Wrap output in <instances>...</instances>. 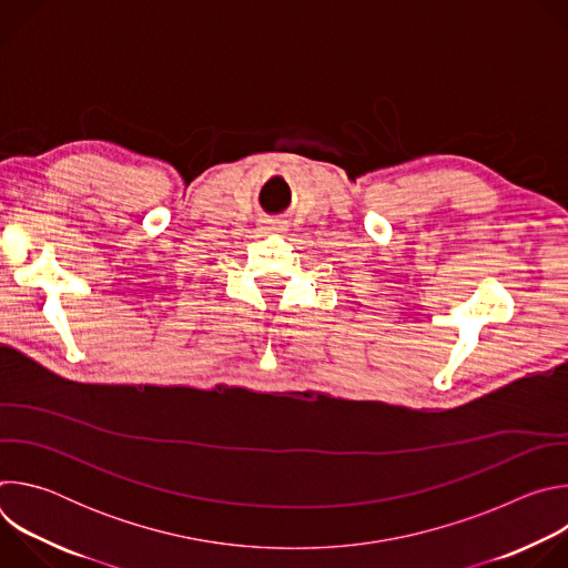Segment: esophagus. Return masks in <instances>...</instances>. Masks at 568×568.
<instances>
[{
  "label": "esophagus",
  "instance_id": "obj_1",
  "mask_svg": "<svg viewBox=\"0 0 568 568\" xmlns=\"http://www.w3.org/2000/svg\"><path fill=\"white\" fill-rule=\"evenodd\" d=\"M261 229H263V233H283V231H287V220H281V217H270V220H263V224H261Z\"/></svg>",
  "mask_w": 568,
  "mask_h": 568
}]
</instances>
